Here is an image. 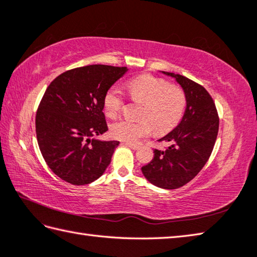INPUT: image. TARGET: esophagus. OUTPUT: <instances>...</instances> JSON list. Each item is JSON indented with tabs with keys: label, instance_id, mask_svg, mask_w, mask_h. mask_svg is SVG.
<instances>
[{
	"label": "esophagus",
	"instance_id": "obj_1",
	"mask_svg": "<svg viewBox=\"0 0 257 257\" xmlns=\"http://www.w3.org/2000/svg\"><path fill=\"white\" fill-rule=\"evenodd\" d=\"M124 145H125V146H128V147H129L130 149H133V150H138V149H139V145L130 144V143H125Z\"/></svg>",
	"mask_w": 257,
	"mask_h": 257
}]
</instances>
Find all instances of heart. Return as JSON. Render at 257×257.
I'll return each instance as SVG.
<instances>
[{"mask_svg": "<svg viewBox=\"0 0 257 257\" xmlns=\"http://www.w3.org/2000/svg\"><path fill=\"white\" fill-rule=\"evenodd\" d=\"M130 97L143 105L138 120L118 119L110 124L113 138L127 143H137L148 136L154 128L156 134L172 130L183 118L186 109V95L182 89L174 87L167 80L150 74H143L127 84ZM123 95L115 85L110 87L103 97V110L108 117H115L121 111Z\"/></svg>", "mask_w": 257, "mask_h": 257, "instance_id": "b5f03b06", "label": "heart"}]
</instances>
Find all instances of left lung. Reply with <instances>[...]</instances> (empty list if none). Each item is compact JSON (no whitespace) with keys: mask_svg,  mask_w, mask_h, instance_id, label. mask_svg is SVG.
<instances>
[{"mask_svg":"<svg viewBox=\"0 0 257 257\" xmlns=\"http://www.w3.org/2000/svg\"><path fill=\"white\" fill-rule=\"evenodd\" d=\"M176 79L186 95L182 121L158 142L169 144L154 150L152 162L142 167L148 182L164 189H176L190 182L207 163L217 138L219 119L213 98L203 85L180 74Z\"/></svg>","mask_w":257,"mask_h":257,"instance_id":"obj_1","label":"left lung"}]
</instances>
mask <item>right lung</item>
Here are the masks:
<instances>
[{
  "mask_svg": "<svg viewBox=\"0 0 257 257\" xmlns=\"http://www.w3.org/2000/svg\"><path fill=\"white\" fill-rule=\"evenodd\" d=\"M125 67L92 64L61 73L45 90L35 115L39 148L49 168L64 182L87 185L101 176L119 142L92 139L108 130L107 90Z\"/></svg>",
  "mask_w": 257,
  "mask_h": 257,
  "instance_id": "add662e5",
  "label": "right lung"
}]
</instances>
